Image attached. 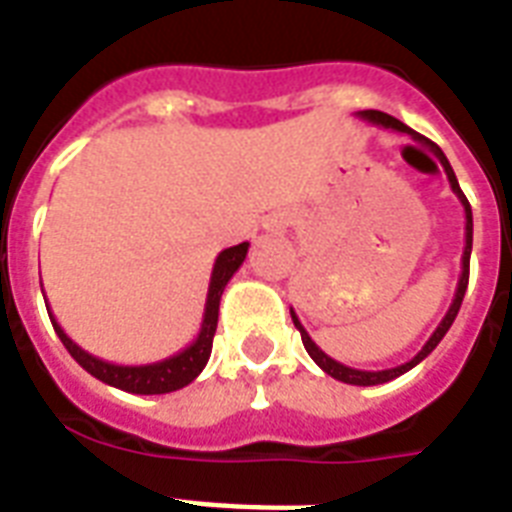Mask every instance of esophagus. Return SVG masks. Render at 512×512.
I'll list each match as a JSON object with an SVG mask.
<instances>
[{
	"label": "esophagus",
	"instance_id": "obj_1",
	"mask_svg": "<svg viewBox=\"0 0 512 512\" xmlns=\"http://www.w3.org/2000/svg\"><path fill=\"white\" fill-rule=\"evenodd\" d=\"M292 225V217L289 212H273L263 220V231L268 233H287V228Z\"/></svg>",
	"mask_w": 512,
	"mask_h": 512
}]
</instances>
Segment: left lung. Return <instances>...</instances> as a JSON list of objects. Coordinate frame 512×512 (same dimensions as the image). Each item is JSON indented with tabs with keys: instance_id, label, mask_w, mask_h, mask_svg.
<instances>
[{
	"instance_id": "left-lung-1",
	"label": "left lung",
	"mask_w": 512,
	"mask_h": 512,
	"mask_svg": "<svg viewBox=\"0 0 512 512\" xmlns=\"http://www.w3.org/2000/svg\"><path fill=\"white\" fill-rule=\"evenodd\" d=\"M358 116H361V119H366V122L377 124V127H385V130L404 132V135H409L414 143H420V146L430 148V151L438 156V162L444 164V172H446V177H449V185H452L454 196L460 199L462 209H465V249H462V271H460V281H457V289H454V300H452V305H449V311H446L444 319H441V324L436 327V332L428 337V342L422 345V350L412 358V361H406V364H401V366H393V369H380V372H366V369H353V366L340 364V361H335L332 356H327V353H324V350H321L319 345L311 340V335L305 332V327L300 324V319H297V313L289 308V313H292V321H295V327L300 329V337H303V345H305V350H308V356H311L313 361H316V364H319L321 369L329 374V377H335V380H340V382H348V385H382V382L396 380V377H401L404 372L414 369V366L420 364L422 358H428L430 353L436 350L438 342L444 340V335L449 332V327L454 324V319H457V313H460V305H462V297H465V289H468V276H470V252H473V212H470V204H468V199H465V193L460 191V183H457V175H454L452 164H449V159L444 156V151H441V148H438L433 140H428L425 135H420V132H414L412 127H406L404 122H398V119H393L390 114H382V111H372V108H369V111H358Z\"/></svg>"
}]
</instances>
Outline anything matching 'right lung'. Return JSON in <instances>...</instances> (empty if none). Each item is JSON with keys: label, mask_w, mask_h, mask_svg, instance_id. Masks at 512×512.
I'll return each mask as SVG.
<instances>
[{"label": "right lung", "mask_w": 512, "mask_h": 512, "mask_svg": "<svg viewBox=\"0 0 512 512\" xmlns=\"http://www.w3.org/2000/svg\"><path fill=\"white\" fill-rule=\"evenodd\" d=\"M249 241H241L236 247L223 249L217 255L215 265H212V276H209V289H207V303H204V316H201L199 335L191 345H185L183 350H177L175 356H167L154 364H138V366H124V364H111L103 358L92 356L84 348H79L71 337L63 332L47 303V313L55 332H58L60 342L66 345V350L74 356V361L82 369L98 377L100 382H106L111 388L127 390V393H138V396H162V393H172V390L185 388L188 382H193L201 374V369L207 366L209 353H212V337L217 329V313H220V297L223 289L228 287V281L233 279V273L239 271L244 257H247Z\"/></svg>", "instance_id": "right-lung-1"}]
</instances>
